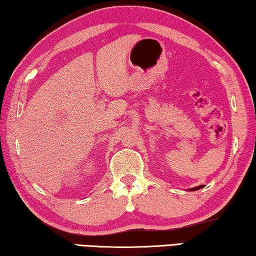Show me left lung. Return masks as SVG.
Instances as JSON below:
<instances>
[{"label": "left lung", "instance_id": "8db88e82", "mask_svg": "<svg viewBox=\"0 0 256 256\" xmlns=\"http://www.w3.org/2000/svg\"><path fill=\"white\" fill-rule=\"evenodd\" d=\"M203 187V185H200V186H198V187H195V188H192L190 190H200V188Z\"/></svg>", "mask_w": 256, "mask_h": 256}]
</instances>
